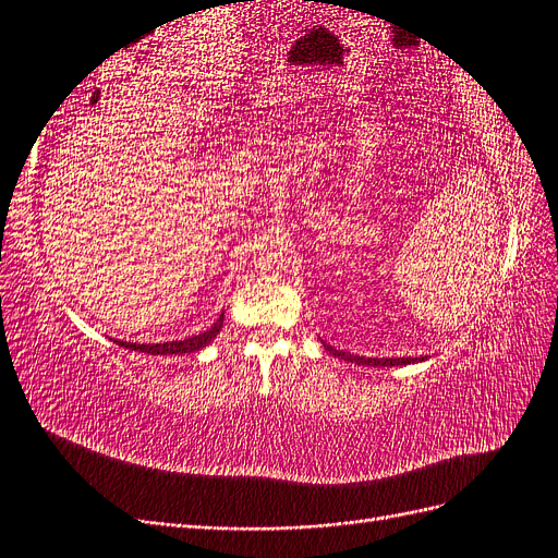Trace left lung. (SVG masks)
I'll list each match as a JSON object with an SVG mask.
<instances>
[{
  "mask_svg": "<svg viewBox=\"0 0 558 558\" xmlns=\"http://www.w3.org/2000/svg\"><path fill=\"white\" fill-rule=\"evenodd\" d=\"M328 351H332V353H337V356H342V359H347V361H351V363H356V365H369V367H375V365H379V367H391V365H410V363H416V361H424V359H361V356H351V353H344V351H335L332 347H328V344H324Z\"/></svg>",
  "mask_w": 558,
  "mask_h": 558,
  "instance_id": "1",
  "label": "left lung"
}]
</instances>
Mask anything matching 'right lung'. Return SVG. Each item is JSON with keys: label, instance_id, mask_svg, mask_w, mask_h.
I'll return each instance as SVG.
<instances>
[{"label": "right lung", "instance_id": "add662e5", "mask_svg": "<svg viewBox=\"0 0 558 558\" xmlns=\"http://www.w3.org/2000/svg\"><path fill=\"white\" fill-rule=\"evenodd\" d=\"M221 326H223V314L218 316V320L209 330L193 335V337H189V340H177V342H165V344H132V342H116V344H121L132 351H142V353H156V356H179V353H191V351H199L202 347H207L218 335V330H221Z\"/></svg>", "mask_w": 558, "mask_h": 558}]
</instances>
